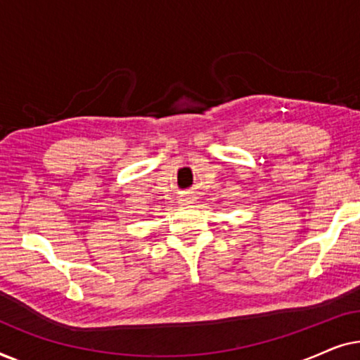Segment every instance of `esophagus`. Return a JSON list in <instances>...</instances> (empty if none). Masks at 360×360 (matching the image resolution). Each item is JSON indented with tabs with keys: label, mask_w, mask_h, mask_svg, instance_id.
I'll list each match as a JSON object with an SVG mask.
<instances>
[{
	"label": "esophagus",
	"mask_w": 360,
	"mask_h": 360,
	"mask_svg": "<svg viewBox=\"0 0 360 360\" xmlns=\"http://www.w3.org/2000/svg\"><path fill=\"white\" fill-rule=\"evenodd\" d=\"M195 200H196V196H193V195H185V196H181V198H180V203L190 205V203H193Z\"/></svg>",
	"instance_id": "1"
}]
</instances>
